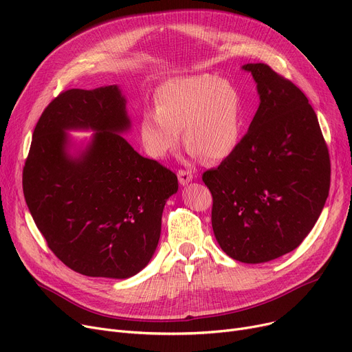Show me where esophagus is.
I'll use <instances>...</instances> for the list:
<instances>
[{"mask_svg": "<svg viewBox=\"0 0 352 352\" xmlns=\"http://www.w3.org/2000/svg\"><path fill=\"white\" fill-rule=\"evenodd\" d=\"M177 175H178V181L181 186H187V184H190L194 178V175L190 171H184V170H179Z\"/></svg>", "mask_w": 352, "mask_h": 352, "instance_id": "1", "label": "esophagus"}]
</instances>
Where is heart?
<instances>
[{"label": "heart", "mask_w": 352, "mask_h": 352, "mask_svg": "<svg viewBox=\"0 0 352 352\" xmlns=\"http://www.w3.org/2000/svg\"><path fill=\"white\" fill-rule=\"evenodd\" d=\"M155 108L140 118V138L145 151L165 158L184 141L190 155L221 161L230 157L241 140L243 105L238 88L214 76L179 77L155 92Z\"/></svg>", "instance_id": "heart-1"}]
</instances>
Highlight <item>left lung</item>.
<instances>
[{"label":"left lung","mask_w":352,"mask_h":352,"mask_svg":"<svg viewBox=\"0 0 352 352\" xmlns=\"http://www.w3.org/2000/svg\"><path fill=\"white\" fill-rule=\"evenodd\" d=\"M260 105L235 151L206 171L212 230L232 260L261 264L297 248L325 206L331 165L304 92L267 64H245Z\"/></svg>","instance_id":"1"}]
</instances>
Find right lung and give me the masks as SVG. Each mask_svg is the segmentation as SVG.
<instances>
[{"label": "right lung", "instance_id": "right-lung-1", "mask_svg": "<svg viewBox=\"0 0 352 352\" xmlns=\"http://www.w3.org/2000/svg\"><path fill=\"white\" fill-rule=\"evenodd\" d=\"M118 85L61 92L35 125L23 171L34 223L50 250L87 276L125 280L153 258L177 175L140 155ZM68 131H92L77 146Z\"/></svg>", "mask_w": 352, "mask_h": 352}]
</instances>
